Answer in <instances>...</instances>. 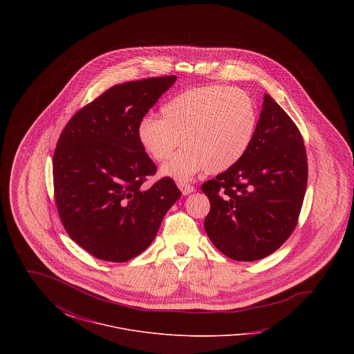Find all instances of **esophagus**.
<instances>
[{"label":"esophagus","mask_w":354,"mask_h":354,"mask_svg":"<svg viewBox=\"0 0 354 354\" xmlns=\"http://www.w3.org/2000/svg\"><path fill=\"white\" fill-rule=\"evenodd\" d=\"M178 187H179V189L182 191V194H183V195H189V194H192V192L195 191V187H194V185H188V183H183V182L178 183Z\"/></svg>","instance_id":"obj_1"}]
</instances>
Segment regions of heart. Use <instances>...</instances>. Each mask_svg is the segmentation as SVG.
<instances>
[{
	"mask_svg": "<svg viewBox=\"0 0 354 354\" xmlns=\"http://www.w3.org/2000/svg\"><path fill=\"white\" fill-rule=\"evenodd\" d=\"M257 126V110L251 95L228 86H204L187 90L160 107V118L140 119L136 136L155 162L179 180L201 171L221 172L236 165L250 149Z\"/></svg>",
	"mask_w": 354,
	"mask_h": 354,
	"instance_id": "obj_1",
	"label": "heart"
}]
</instances>
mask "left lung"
<instances>
[{"instance_id": "obj_1", "label": "left lung", "mask_w": 354, "mask_h": 354, "mask_svg": "<svg viewBox=\"0 0 354 354\" xmlns=\"http://www.w3.org/2000/svg\"><path fill=\"white\" fill-rule=\"evenodd\" d=\"M308 183V160L296 123L264 95L250 149L232 167L202 185L209 199L204 228L236 261L279 250L297 225Z\"/></svg>"}]
</instances>
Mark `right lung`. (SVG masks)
<instances>
[{
    "label": "right lung",
    "mask_w": 354,
    "mask_h": 354,
    "mask_svg": "<svg viewBox=\"0 0 354 354\" xmlns=\"http://www.w3.org/2000/svg\"><path fill=\"white\" fill-rule=\"evenodd\" d=\"M175 75L115 84L78 110L53 156L54 198L68 235L97 259L124 263L143 252L180 198L166 176L146 188L156 166L136 127Z\"/></svg>",
    "instance_id": "obj_1"
}]
</instances>
